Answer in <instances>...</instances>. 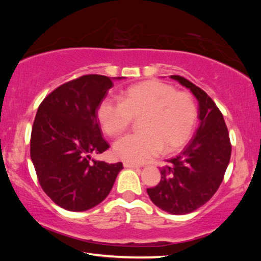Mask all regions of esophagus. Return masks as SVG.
<instances>
[{"label": "esophagus", "instance_id": "1", "mask_svg": "<svg viewBox=\"0 0 261 261\" xmlns=\"http://www.w3.org/2000/svg\"><path fill=\"white\" fill-rule=\"evenodd\" d=\"M123 167L124 168H130V169H137V168H139V166L135 165V164H131V163H124Z\"/></svg>", "mask_w": 261, "mask_h": 261}]
</instances>
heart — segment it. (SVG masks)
I'll return each mask as SVG.
<instances>
[{
  "mask_svg": "<svg viewBox=\"0 0 261 261\" xmlns=\"http://www.w3.org/2000/svg\"><path fill=\"white\" fill-rule=\"evenodd\" d=\"M98 121L108 136L126 130L132 118H140L139 134L116 140L113 152L124 162L142 164L164 150H178L191 137L197 122V108L187 92L159 81H148L130 86L122 102L104 98L97 110Z\"/></svg>",
  "mask_w": 261,
  "mask_h": 261,
  "instance_id": "1",
  "label": "heart"
}]
</instances>
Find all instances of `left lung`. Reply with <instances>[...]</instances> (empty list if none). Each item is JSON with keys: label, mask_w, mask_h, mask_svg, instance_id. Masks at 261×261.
<instances>
[{"label": "left lung", "mask_w": 261, "mask_h": 261, "mask_svg": "<svg viewBox=\"0 0 261 261\" xmlns=\"http://www.w3.org/2000/svg\"><path fill=\"white\" fill-rule=\"evenodd\" d=\"M170 79L196 98L199 125L185 148L160 169L159 184L147 193L160 210L181 215L201 207L218 191L230 162L231 143L223 115L213 99L184 77Z\"/></svg>", "instance_id": "8db88e82"}]
</instances>
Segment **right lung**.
<instances>
[{
    "instance_id": "obj_1",
    "label": "right lung",
    "mask_w": 261,
    "mask_h": 261,
    "mask_svg": "<svg viewBox=\"0 0 261 261\" xmlns=\"http://www.w3.org/2000/svg\"><path fill=\"white\" fill-rule=\"evenodd\" d=\"M85 75L65 83L43 99L33 122L30 156L43 192L58 206L83 212L103 202L122 163L92 158L110 148L97 119L98 105L113 81Z\"/></svg>"
}]
</instances>
